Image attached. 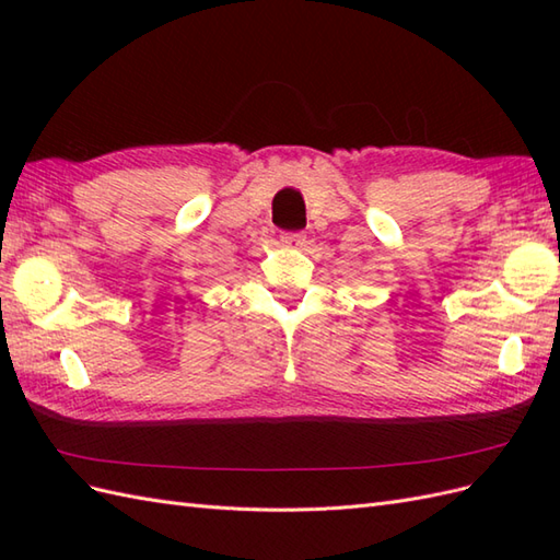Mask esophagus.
<instances>
[{"label":"esophagus","instance_id":"obj_1","mask_svg":"<svg viewBox=\"0 0 560 560\" xmlns=\"http://www.w3.org/2000/svg\"><path fill=\"white\" fill-rule=\"evenodd\" d=\"M305 243H307V237H305V233H301V231L283 233V235H281V245H283V247L301 249V247H305Z\"/></svg>","mask_w":560,"mask_h":560}]
</instances>
